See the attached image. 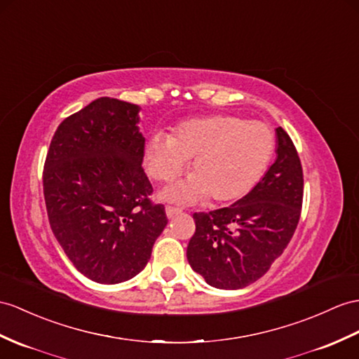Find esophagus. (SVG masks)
Returning <instances> with one entry per match:
<instances>
[{"label":"esophagus","mask_w":359,"mask_h":359,"mask_svg":"<svg viewBox=\"0 0 359 359\" xmlns=\"http://www.w3.org/2000/svg\"><path fill=\"white\" fill-rule=\"evenodd\" d=\"M180 213H181V210H180V208H177V207H172V205H168V207H165V215H168L169 219H170V217H173V216L180 215Z\"/></svg>","instance_id":"esophagus-1"}]
</instances>
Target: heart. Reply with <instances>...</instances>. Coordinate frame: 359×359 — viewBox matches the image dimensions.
<instances>
[{
  "label": "heart",
  "instance_id": "heart-1",
  "mask_svg": "<svg viewBox=\"0 0 359 359\" xmlns=\"http://www.w3.org/2000/svg\"><path fill=\"white\" fill-rule=\"evenodd\" d=\"M276 151L273 130L262 121L238 116L190 118L173 135L154 133L144 149L146 170L156 181L169 182L190 159V178L163 191L173 203L191 204L205 196L212 203H230L255 187Z\"/></svg>",
  "mask_w": 359,
  "mask_h": 359
}]
</instances>
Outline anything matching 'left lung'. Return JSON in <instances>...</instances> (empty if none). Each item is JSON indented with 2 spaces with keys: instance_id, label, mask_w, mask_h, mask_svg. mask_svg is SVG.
<instances>
[{
  "instance_id": "left-lung-1",
  "label": "left lung",
  "mask_w": 359,
  "mask_h": 359,
  "mask_svg": "<svg viewBox=\"0 0 359 359\" xmlns=\"http://www.w3.org/2000/svg\"><path fill=\"white\" fill-rule=\"evenodd\" d=\"M277 158L250 194L230 207L195 213L187 260L210 286L241 290L266 274L300 219L303 169L291 137L276 129Z\"/></svg>"
}]
</instances>
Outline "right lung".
I'll list each match as a JSON object with an SVG mask.
<instances>
[{
	"mask_svg": "<svg viewBox=\"0 0 359 359\" xmlns=\"http://www.w3.org/2000/svg\"><path fill=\"white\" fill-rule=\"evenodd\" d=\"M134 103L100 97L67 117L43 164L50 226L77 271L114 285L151 259L168 216L149 199L144 137Z\"/></svg>",
	"mask_w": 359,
	"mask_h": 359,
	"instance_id": "1",
	"label": "right lung"
}]
</instances>
